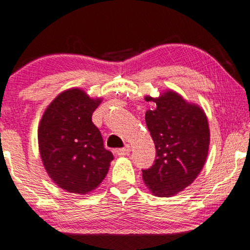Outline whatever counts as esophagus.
<instances>
[{"mask_svg": "<svg viewBox=\"0 0 250 250\" xmlns=\"http://www.w3.org/2000/svg\"><path fill=\"white\" fill-rule=\"evenodd\" d=\"M129 151H131V148H129V146H126L125 148L118 149L116 152H117L118 156H126V155H128Z\"/></svg>", "mask_w": 250, "mask_h": 250, "instance_id": "34e87169", "label": "esophagus"}]
</instances>
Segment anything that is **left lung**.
<instances>
[{
    "label": "left lung",
    "instance_id": "8db88e82",
    "mask_svg": "<svg viewBox=\"0 0 250 250\" xmlns=\"http://www.w3.org/2000/svg\"><path fill=\"white\" fill-rule=\"evenodd\" d=\"M145 99L156 104L146 112L156 160L142 170L143 181L153 196H175L197 179L206 163L210 141L207 116L173 90Z\"/></svg>",
    "mask_w": 250,
    "mask_h": 250
}]
</instances>
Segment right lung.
Masks as SVG:
<instances>
[{
	"mask_svg": "<svg viewBox=\"0 0 250 250\" xmlns=\"http://www.w3.org/2000/svg\"><path fill=\"white\" fill-rule=\"evenodd\" d=\"M101 101L81 88H69L47 105L40 122L37 138L43 166L67 192L86 194L97 189L114 159L92 123Z\"/></svg>",
	"mask_w": 250,
	"mask_h": 250,
	"instance_id": "add662e5",
	"label": "right lung"
}]
</instances>
